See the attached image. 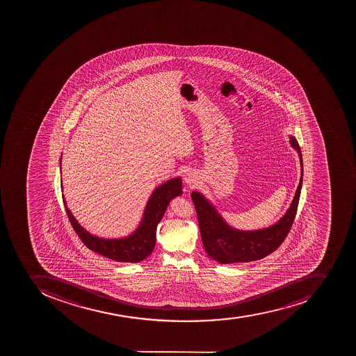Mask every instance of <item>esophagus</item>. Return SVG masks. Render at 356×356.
Instances as JSON below:
<instances>
[{
    "instance_id": "esophagus-1",
    "label": "esophagus",
    "mask_w": 356,
    "mask_h": 356,
    "mask_svg": "<svg viewBox=\"0 0 356 356\" xmlns=\"http://www.w3.org/2000/svg\"><path fill=\"white\" fill-rule=\"evenodd\" d=\"M185 182L186 185L189 187H195L197 184L196 175L193 174V171H188L187 174L185 175Z\"/></svg>"
}]
</instances>
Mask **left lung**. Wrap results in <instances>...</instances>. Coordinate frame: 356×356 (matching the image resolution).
<instances>
[{
	"label": "left lung",
	"instance_id": "obj_1",
	"mask_svg": "<svg viewBox=\"0 0 356 356\" xmlns=\"http://www.w3.org/2000/svg\"><path fill=\"white\" fill-rule=\"evenodd\" d=\"M291 147L300 156L302 175L291 207L273 226L257 230H239L227 224L211 202L202 193H191L199 229L204 250L210 258L220 264L248 263L266 257L277 250L289 235L296 216L302 184V157L300 145L294 137H289Z\"/></svg>",
	"mask_w": 356,
	"mask_h": 356
}]
</instances>
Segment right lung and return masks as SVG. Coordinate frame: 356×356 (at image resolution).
Masks as SVG:
<instances>
[{"instance_id":"add662e5","label":"right lung","mask_w":356,"mask_h":356,"mask_svg":"<svg viewBox=\"0 0 356 356\" xmlns=\"http://www.w3.org/2000/svg\"><path fill=\"white\" fill-rule=\"evenodd\" d=\"M181 193L182 181L180 177L172 178L168 181L163 182V185L158 186L148 199L143 219L137 229L132 232L131 235L115 239L101 238L84 229L67 208L63 195L62 197L73 229L76 230V235L89 250L98 252L104 257L110 258L112 261L139 263L148 257L154 250L158 224L165 215L171 199L180 196Z\"/></svg>"}]
</instances>
